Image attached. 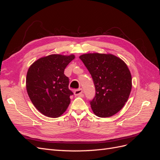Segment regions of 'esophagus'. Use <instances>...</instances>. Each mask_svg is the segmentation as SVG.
Instances as JSON below:
<instances>
[{
	"label": "esophagus",
	"instance_id": "esophagus-1",
	"mask_svg": "<svg viewBox=\"0 0 160 160\" xmlns=\"http://www.w3.org/2000/svg\"><path fill=\"white\" fill-rule=\"evenodd\" d=\"M74 94L76 96H81L82 95H83V89H76L74 91Z\"/></svg>",
	"mask_w": 160,
	"mask_h": 160
}]
</instances>
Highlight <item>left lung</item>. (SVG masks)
I'll return each mask as SVG.
<instances>
[{
	"label": "left lung",
	"instance_id": "1",
	"mask_svg": "<svg viewBox=\"0 0 160 160\" xmlns=\"http://www.w3.org/2000/svg\"><path fill=\"white\" fill-rule=\"evenodd\" d=\"M79 58L95 85V95L90 101L93 113L99 118L117 113L127 102L132 90V75L127 65L111 54L88 53Z\"/></svg>",
	"mask_w": 160,
	"mask_h": 160
}]
</instances>
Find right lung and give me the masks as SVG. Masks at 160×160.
Returning a JSON list of instances; mask_svg holds the SVG:
<instances>
[{"instance_id": "add662e5", "label": "right lung", "mask_w": 160, "mask_h": 160, "mask_svg": "<svg viewBox=\"0 0 160 160\" xmlns=\"http://www.w3.org/2000/svg\"><path fill=\"white\" fill-rule=\"evenodd\" d=\"M74 59L73 55H51L33 62L28 70V97L34 106L47 117H59L68 108L73 93L69 89V79L64 71Z\"/></svg>"}]
</instances>
